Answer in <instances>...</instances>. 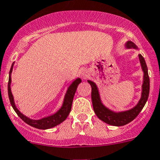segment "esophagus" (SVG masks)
<instances>
[{
    "label": "esophagus",
    "instance_id": "esophagus-1",
    "mask_svg": "<svg viewBox=\"0 0 160 160\" xmlns=\"http://www.w3.org/2000/svg\"><path fill=\"white\" fill-rule=\"evenodd\" d=\"M87 72H83V73H82V77H83V78H85V77H87Z\"/></svg>",
    "mask_w": 160,
    "mask_h": 160
}]
</instances>
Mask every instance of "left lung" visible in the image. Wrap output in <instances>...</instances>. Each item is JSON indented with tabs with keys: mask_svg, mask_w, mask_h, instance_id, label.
<instances>
[{
	"mask_svg": "<svg viewBox=\"0 0 160 160\" xmlns=\"http://www.w3.org/2000/svg\"><path fill=\"white\" fill-rule=\"evenodd\" d=\"M126 47L128 48H136L137 46L131 41H128L126 44ZM139 59H140L141 66H142V70L144 71V81L142 84V98L140 101L138 103V105L131 110L125 112H115L111 111L106 107L104 106L103 104L102 103L99 96L98 88L94 82L88 80V83L91 86V99H92L93 108L95 112L96 116L102 120L105 123H108L112 126H123L132 120H134L138 115L140 113L143 107L145 106L147 100H148V94H149V88H150V81L148 73V68H147L146 63H145V59L142 55H138Z\"/></svg>",
	"mask_w": 160,
	"mask_h": 160,
	"instance_id": "obj_1",
	"label": "left lung"
}]
</instances>
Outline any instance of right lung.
I'll return each instance as SVG.
<instances>
[{
    "label": "right lung",
    "mask_w": 160,
    "mask_h": 160,
    "mask_svg": "<svg viewBox=\"0 0 160 160\" xmlns=\"http://www.w3.org/2000/svg\"><path fill=\"white\" fill-rule=\"evenodd\" d=\"M12 68H13V64H12V67H11L10 72H9L8 84V98L9 100H10L11 105H12V108H14L15 112L17 113V115L22 119L25 123L29 124V126L37 128V129H49V128H54V127L57 126V125L60 124L61 123H62L65 119L67 118V116H69V112H70L74 94H75L76 91H77L79 83H81V80H80V78H77V80H74L72 83V84L69 87L67 91H66V96H65L62 106L61 107V108H60L56 113H55V114L52 115V116H48V117L43 118V119H37V120H36V119H29V118L26 117V116L22 114V113L18 111V108H16V106H15V102H14L13 96H12L10 88L11 81H12V80H11V73H12Z\"/></svg>",
    "instance_id": "obj_1"
}]
</instances>
